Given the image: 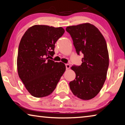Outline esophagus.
<instances>
[{"instance_id": "esophagus-1", "label": "esophagus", "mask_w": 125, "mask_h": 125, "mask_svg": "<svg viewBox=\"0 0 125 125\" xmlns=\"http://www.w3.org/2000/svg\"><path fill=\"white\" fill-rule=\"evenodd\" d=\"M65 67H66V69H67L70 68L71 65H69V64H68V63H66V64H65Z\"/></svg>"}]
</instances>
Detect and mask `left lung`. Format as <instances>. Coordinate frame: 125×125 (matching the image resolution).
<instances>
[{"label": "left lung", "mask_w": 125, "mask_h": 125, "mask_svg": "<svg viewBox=\"0 0 125 125\" xmlns=\"http://www.w3.org/2000/svg\"><path fill=\"white\" fill-rule=\"evenodd\" d=\"M66 31L77 54L84 55L81 65L71 67L76 76L69 83L70 89L78 98L90 100L100 92L106 78L109 63L106 42L100 31L89 23L68 26Z\"/></svg>", "instance_id": "1"}]
</instances>
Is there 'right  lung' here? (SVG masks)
Here are the masks:
<instances>
[{
    "mask_svg": "<svg viewBox=\"0 0 125 125\" xmlns=\"http://www.w3.org/2000/svg\"><path fill=\"white\" fill-rule=\"evenodd\" d=\"M64 33L61 27L34 25L21 38L17 59L18 74L33 96L51 94L65 71L64 63L49 59L55 53V43Z\"/></svg>",
    "mask_w": 125,
    "mask_h": 125,
    "instance_id": "1",
    "label": "right lung"
}]
</instances>
